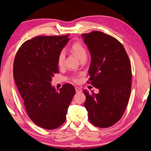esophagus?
Segmentation results:
<instances>
[{"mask_svg":"<svg viewBox=\"0 0 151 151\" xmlns=\"http://www.w3.org/2000/svg\"><path fill=\"white\" fill-rule=\"evenodd\" d=\"M75 89H76V93H81V92H82V89H81V88H79V87H76V88H75Z\"/></svg>","mask_w":151,"mask_h":151,"instance_id":"obj_1","label":"esophagus"}]
</instances>
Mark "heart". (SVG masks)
I'll use <instances>...</instances> for the list:
<instances>
[{
    "label": "heart",
    "mask_w": 151,
    "mask_h": 151,
    "mask_svg": "<svg viewBox=\"0 0 151 151\" xmlns=\"http://www.w3.org/2000/svg\"><path fill=\"white\" fill-rule=\"evenodd\" d=\"M71 51L76 55V57L78 58L80 60H83L84 58H86L87 57V52L85 48L84 47L83 45L79 42H76L72 45ZM65 52L63 51L60 52V53L58 55L57 58V63L59 67H61L63 66L65 62ZM74 80L76 81L77 79L74 78Z\"/></svg>",
    "instance_id": "obj_1"
}]
</instances>
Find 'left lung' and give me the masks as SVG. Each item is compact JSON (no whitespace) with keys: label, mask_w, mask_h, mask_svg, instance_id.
<instances>
[{"label":"left lung","mask_w":151,"mask_h":151,"mask_svg":"<svg viewBox=\"0 0 151 151\" xmlns=\"http://www.w3.org/2000/svg\"><path fill=\"white\" fill-rule=\"evenodd\" d=\"M82 37L91 57L89 81L99 91L95 94L83 90L84 106L92 124L107 128L120 120L129 102L132 79L129 58L119 41L103 32L94 31Z\"/></svg>","instance_id":"left-lung-1"}]
</instances>
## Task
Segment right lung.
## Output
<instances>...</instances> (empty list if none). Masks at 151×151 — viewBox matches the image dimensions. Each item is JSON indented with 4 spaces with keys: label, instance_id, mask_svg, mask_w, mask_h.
I'll list each match as a JSON object with an SVG mask.
<instances>
[{
    "label": "right lung",
    "instance_id": "right-lung-1",
    "mask_svg": "<svg viewBox=\"0 0 151 151\" xmlns=\"http://www.w3.org/2000/svg\"><path fill=\"white\" fill-rule=\"evenodd\" d=\"M68 36H40L27 40L14 61V78L27 113L35 124L47 130L64 123L76 93L70 84L58 91L51 85L52 77L58 72V56L69 41Z\"/></svg>",
    "mask_w": 151,
    "mask_h": 151
}]
</instances>
